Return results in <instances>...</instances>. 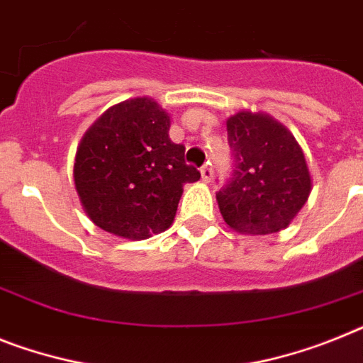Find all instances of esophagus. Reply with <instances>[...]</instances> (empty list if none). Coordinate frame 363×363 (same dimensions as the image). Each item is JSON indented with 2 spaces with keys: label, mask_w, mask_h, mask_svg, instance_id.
I'll return each mask as SVG.
<instances>
[{
  "label": "esophagus",
  "mask_w": 363,
  "mask_h": 363,
  "mask_svg": "<svg viewBox=\"0 0 363 363\" xmlns=\"http://www.w3.org/2000/svg\"><path fill=\"white\" fill-rule=\"evenodd\" d=\"M212 177H214V172H212V167H210L208 164L201 167V179H203V182H210L212 181Z\"/></svg>",
  "instance_id": "esophagus-1"
}]
</instances>
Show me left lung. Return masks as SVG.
I'll return each mask as SVG.
<instances>
[{"label":"left lung","instance_id":"8db88e82","mask_svg":"<svg viewBox=\"0 0 363 363\" xmlns=\"http://www.w3.org/2000/svg\"><path fill=\"white\" fill-rule=\"evenodd\" d=\"M234 155L230 181L216 194L225 223L242 234H273L294 221L312 191L299 142L264 112L242 111L227 120Z\"/></svg>","mask_w":363,"mask_h":363}]
</instances>
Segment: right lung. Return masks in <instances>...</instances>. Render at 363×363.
<instances>
[{
    "label": "right lung",
    "instance_id": "1",
    "mask_svg": "<svg viewBox=\"0 0 363 363\" xmlns=\"http://www.w3.org/2000/svg\"><path fill=\"white\" fill-rule=\"evenodd\" d=\"M169 116L151 97L103 112L75 153L73 181L86 216L106 233L145 240L172 227L186 182L201 173L169 140Z\"/></svg>",
    "mask_w": 363,
    "mask_h": 363
}]
</instances>
